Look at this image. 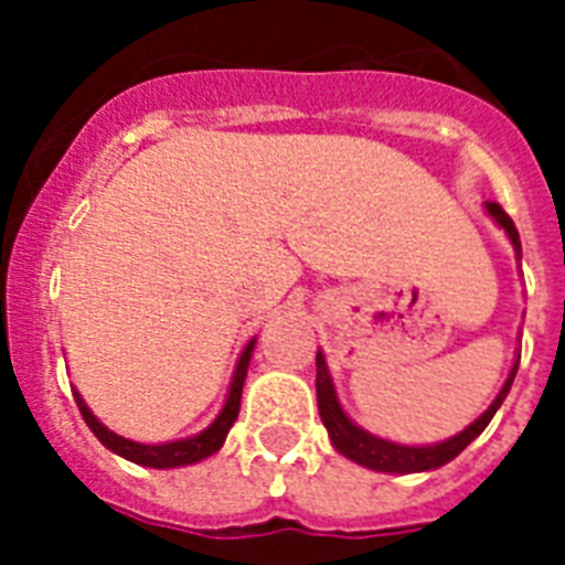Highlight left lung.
<instances>
[{
    "label": "left lung",
    "mask_w": 565,
    "mask_h": 565,
    "mask_svg": "<svg viewBox=\"0 0 565 565\" xmlns=\"http://www.w3.org/2000/svg\"><path fill=\"white\" fill-rule=\"evenodd\" d=\"M487 211L495 222H499L501 228L508 231L510 239H513V246L519 248V231L513 225V220L508 216V211L501 207L499 202H487ZM513 377H516V366L510 372L508 384L504 390L499 393V398L490 404V411L483 413L481 419L472 422L469 428L460 430L457 437L446 439V443H439V446H425V448H411V446H395V443H386V439H377L366 430H361L354 425L349 416L343 413V407L337 404V395H334V384H331V375L326 370V358L317 354V398H319V416L326 422L328 428V437L331 443L337 446L340 455H345L349 460L361 466H370L375 472H398V475H407V472H425V469H437V466L448 463V460H455L460 451H463L469 443H472L478 434H481L490 419L495 416L499 411V404L504 402V395H508L510 384H513Z\"/></svg>",
    "instance_id": "8db88e82"
}]
</instances>
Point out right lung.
<instances>
[{
  "mask_svg": "<svg viewBox=\"0 0 565 565\" xmlns=\"http://www.w3.org/2000/svg\"><path fill=\"white\" fill-rule=\"evenodd\" d=\"M252 349H255V340L243 349L237 363V372H234V381H231V393L228 402L222 407V413L216 416L211 428L202 430V434H195L190 439H179V443H163V446H143V443H131V439L117 437L114 430H108L102 425L90 411H87V404L82 402V395L75 393V402H78V411H82L84 422H87V428L96 434V437L110 448V451H117L131 463L140 466H152V469H172V466H188L195 463V460H204V457H211L213 451H220L225 437H228L231 425L237 419L239 413V395H243V381H246V370H248V358H252Z\"/></svg>",
  "mask_w": 565,
  "mask_h": 565,
  "instance_id": "right-lung-1",
  "label": "right lung"
}]
</instances>
